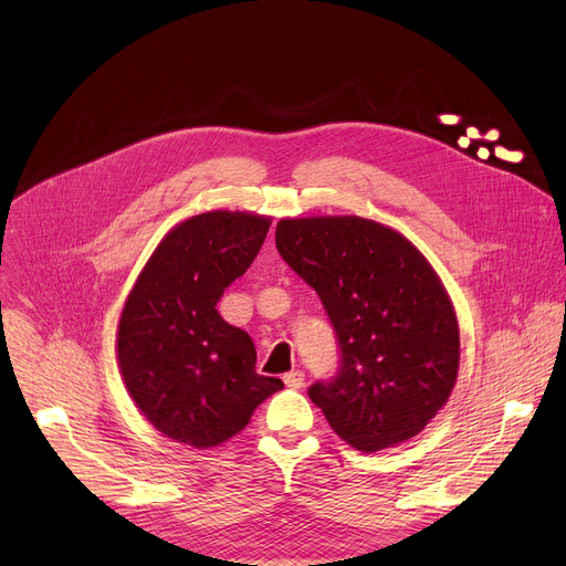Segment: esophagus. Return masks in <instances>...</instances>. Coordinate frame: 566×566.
Instances as JSON below:
<instances>
[{"mask_svg":"<svg viewBox=\"0 0 566 566\" xmlns=\"http://www.w3.org/2000/svg\"><path fill=\"white\" fill-rule=\"evenodd\" d=\"M284 382H286V387H291V389H300V387L304 385V374H302L300 369L289 371V374H284Z\"/></svg>","mask_w":566,"mask_h":566,"instance_id":"1","label":"esophagus"}]
</instances>
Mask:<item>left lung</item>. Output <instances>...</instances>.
Masks as SVG:
<instances>
[{
	"instance_id": "obj_1",
	"label": "left lung",
	"mask_w": 566,
	"mask_h": 566,
	"mask_svg": "<svg viewBox=\"0 0 566 566\" xmlns=\"http://www.w3.org/2000/svg\"><path fill=\"white\" fill-rule=\"evenodd\" d=\"M275 244L340 343L338 376L308 398L360 452L417 437L459 374V322L432 264L398 230L356 214L280 219Z\"/></svg>"
}]
</instances>
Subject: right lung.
Here are the masks:
<instances>
[{
  "mask_svg": "<svg viewBox=\"0 0 566 566\" xmlns=\"http://www.w3.org/2000/svg\"><path fill=\"white\" fill-rule=\"evenodd\" d=\"M271 217L210 210L158 241L118 322V367L143 417L199 450L244 430L280 378L255 371L251 336L217 313L223 289L258 258Z\"/></svg>",
  "mask_w": 566,
  "mask_h": 566,
  "instance_id": "right-lung-1",
  "label": "right lung"
}]
</instances>
